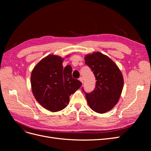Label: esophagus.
Returning <instances> with one entry per match:
<instances>
[{
  "instance_id": "1",
  "label": "esophagus",
  "mask_w": 151,
  "mask_h": 151,
  "mask_svg": "<svg viewBox=\"0 0 151 151\" xmlns=\"http://www.w3.org/2000/svg\"><path fill=\"white\" fill-rule=\"evenodd\" d=\"M79 81H80L81 82V83H83V77H80V78L79 79Z\"/></svg>"
}]
</instances>
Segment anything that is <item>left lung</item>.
Masks as SVG:
<instances>
[{"instance_id":"1","label":"left lung","mask_w":151,"mask_h":151,"mask_svg":"<svg viewBox=\"0 0 151 151\" xmlns=\"http://www.w3.org/2000/svg\"><path fill=\"white\" fill-rule=\"evenodd\" d=\"M84 60L96 80L93 92L85 93L87 102L95 112L106 113L115 106L120 98L123 88V75L116 63L101 52L86 55Z\"/></svg>"}]
</instances>
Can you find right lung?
Returning <instances> with one entry per match:
<instances>
[{"mask_svg": "<svg viewBox=\"0 0 151 151\" xmlns=\"http://www.w3.org/2000/svg\"><path fill=\"white\" fill-rule=\"evenodd\" d=\"M63 60L56 55H49L41 60L31 72V89L35 99L52 112L64 109L69 102V96L82 85L72 77L70 65L63 68Z\"/></svg>", "mask_w": 151, "mask_h": 151, "instance_id": "right-lung-1", "label": "right lung"}]
</instances>
